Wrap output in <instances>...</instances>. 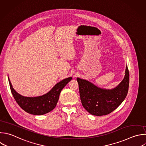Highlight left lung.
I'll return each mask as SVG.
<instances>
[{
	"mask_svg": "<svg viewBox=\"0 0 146 146\" xmlns=\"http://www.w3.org/2000/svg\"><path fill=\"white\" fill-rule=\"evenodd\" d=\"M76 80L83 107L91 115L102 116L112 112L125 99L128 91L129 71L127 66L124 79L111 90L99 88L79 78Z\"/></svg>",
	"mask_w": 146,
	"mask_h": 146,
	"instance_id": "left-lung-1",
	"label": "left lung"
}]
</instances>
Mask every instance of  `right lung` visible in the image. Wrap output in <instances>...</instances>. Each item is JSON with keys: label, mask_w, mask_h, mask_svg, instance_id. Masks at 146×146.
I'll use <instances>...</instances> for the list:
<instances>
[{"label": "right lung", "mask_w": 146, "mask_h": 146, "mask_svg": "<svg viewBox=\"0 0 146 146\" xmlns=\"http://www.w3.org/2000/svg\"><path fill=\"white\" fill-rule=\"evenodd\" d=\"M71 79L72 77H70L62 80L56 84L48 92L42 96L25 97L15 91L9 78L11 91L17 103L27 113L36 115L47 113L55 108L61 91Z\"/></svg>", "instance_id": "1"}]
</instances>
